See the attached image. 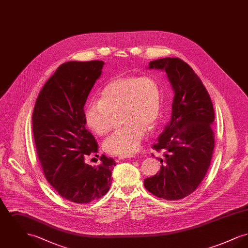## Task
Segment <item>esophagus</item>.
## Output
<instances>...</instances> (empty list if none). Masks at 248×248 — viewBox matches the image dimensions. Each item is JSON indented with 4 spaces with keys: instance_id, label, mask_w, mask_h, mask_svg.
<instances>
[{
    "instance_id": "esophagus-1",
    "label": "esophagus",
    "mask_w": 248,
    "mask_h": 248,
    "mask_svg": "<svg viewBox=\"0 0 248 248\" xmlns=\"http://www.w3.org/2000/svg\"><path fill=\"white\" fill-rule=\"evenodd\" d=\"M131 157H135V154H127L118 155L119 160H123V159H125V158H131Z\"/></svg>"
}]
</instances>
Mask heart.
Segmentation results:
<instances>
[{"instance_id": "1", "label": "heart", "mask_w": 248, "mask_h": 248, "mask_svg": "<svg viewBox=\"0 0 248 248\" xmlns=\"http://www.w3.org/2000/svg\"><path fill=\"white\" fill-rule=\"evenodd\" d=\"M162 89L149 75L124 76L109 81L99 98L92 99L84 110L86 125L104 136L114 125V114L120 111L124 124L103 143L110 154H127L138 151L147 131L154 129L161 117Z\"/></svg>"}]
</instances>
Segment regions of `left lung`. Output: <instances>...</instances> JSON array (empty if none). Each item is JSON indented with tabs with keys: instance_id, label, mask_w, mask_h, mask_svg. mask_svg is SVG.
I'll return each mask as SVG.
<instances>
[{
	"instance_id": "8db88e82",
	"label": "left lung",
	"mask_w": 248,
	"mask_h": 248,
	"mask_svg": "<svg viewBox=\"0 0 248 248\" xmlns=\"http://www.w3.org/2000/svg\"><path fill=\"white\" fill-rule=\"evenodd\" d=\"M149 69L165 71L174 90L169 123L153 145L164 153L160 172L144 180L151 193L165 200H180L192 193L212 159L215 137L213 103L198 75L177 58L150 62Z\"/></svg>"
}]
</instances>
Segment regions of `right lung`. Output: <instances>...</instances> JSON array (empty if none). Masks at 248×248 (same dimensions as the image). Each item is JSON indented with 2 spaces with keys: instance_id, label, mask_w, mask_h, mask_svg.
<instances>
[{
  "instance_id": "right-lung-1",
  "label": "right lung",
  "mask_w": 248,
  "mask_h": 248,
  "mask_svg": "<svg viewBox=\"0 0 248 248\" xmlns=\"http://www.w3.org/2000/svg\"><path fill=\"white\" fill-rule=\"evenodd\" d=\"M104 62L69 61L48 79L36 99L32 130L44 175L59 195L88 203L104 196L111 185L115 161L105 155L100 165L84 159L97 154L94 136L85 128L84 104Z\"/></svg>"
}]
</instances>
